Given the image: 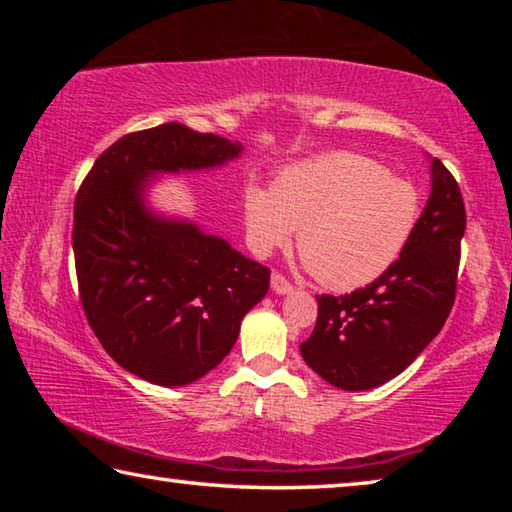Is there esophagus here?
<instances>
[{
  "label": "esophagus",
  "mask_w": 512,
  "mask_h": 512,
  "mask_svg": "<svg viewBox=\"0 0 512 512\" xmlns=\"http://www.w3.org/2000/svg\"><path fill=\"white\" fill-rule=\"evenodd\" d=\"M271 289L277 293V296H289V293H293V287L280 273L271 275Z\"/></svg>",
  "instance_id": "34e87169"
}]
</instances>
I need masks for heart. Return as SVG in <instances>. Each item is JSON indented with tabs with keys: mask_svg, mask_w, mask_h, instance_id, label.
<instances>
[{
	"mask_svg": "<svg viewBox=\"0 0 512 512\" xmlns=\"http://www.w3.org/2000/svg\"><path fill=\"white\" fill-rule=\"evenodd\" d=\"M422 216L411 180L391 176L370 155L334 151L289 164L271 187H244L246 237L266 257L298 228L302 264L334 291L377 282L400 262Z\"/></svg>",
	"mask_w": 512,
	"mask_h": 512,
	"instance_id": "1",
	"label": "heart"
}]
</instances>
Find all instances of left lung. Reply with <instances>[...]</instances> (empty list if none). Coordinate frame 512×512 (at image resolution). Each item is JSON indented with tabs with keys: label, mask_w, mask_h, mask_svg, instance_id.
Here are the masks:
<instances>
[{
	"label": "left lung",
	"mask_w": 512,
	"mask_h": 512,
	"mask_svg": "<svg viewBox=\"0 0 512 512\" xmlns=\"http://www.w3.org/2000/svg\"><path fill=\"white\" fill-rule=\"evenodd\" d=\"M431 192L400 262L345 296H318L300 345L307 366L341 391H370L400 375L436 339L456 298L465 205L452 173L431 158Z\"/></svg>",
	"instance_id": "left-lung-1"
}]
</instances>
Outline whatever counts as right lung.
Wrapping results in <instances>:
<instances>
[{
    "label": "right lung",
    "instance_id": "right-lung-1",
    "mask_svg": "<svg viewBox=\"0 0 512 512\" xmlns=\"http://www.w3.org/2000/svg\"><path fill=\"white\" fill-rule=\"evenodd\" d=\"M241 151V142L169 121L117 140L76 194L85 316L103 350L151 384L187 386L219 366L268 291L266 266L146 198L162 173L219 169Z\"/></svg>",
    "mask_w": 512,
    "mask_h": 512
}]
</instances>
